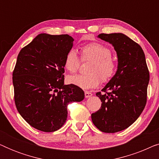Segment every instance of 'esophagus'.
<instances>
[{
	"label": "esophagus",
	"mask_w": 159,
	"mask_h": 159,
	"mask_svg": "<svg viewBox=\"0 0 159 159\" xmlns=\"http://www.w3.org/2000/svg\"><path fill=\"white\" fill-rule=\"evenodd\" d=\"M93 95L92 93H91L90 92H89V91H85L84 92V96H85V98H90Z\"/></svg>",
	"instance_id": "34e87169"
}]
</instances>
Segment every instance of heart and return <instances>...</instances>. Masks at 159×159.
Returning <instances> with one entry per match:
<instances>
[{"instance_id":"b5f03b06","label":"heart","mask_w":159,"mask_h":159,"mask_svg":"<svg viewBox=\"0 0 159 159\" xmlns=\"http://www.w3.org/2000/svg\"><path fill=\"white\" fill-rule=\"evenodd\" d=\"M80 58L82 62L90 61L86 71L82 75L69 76V83L87 90L95 88L102 82H108L116 75L118 69L117 61L112 56L110 48L102 43L93 42L80 48ZM80 59L75 50L67 52L64 61V66L70 73H76L80 66Z\"/></svg>"}]
</instances>
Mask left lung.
Instances as JSON below:
<instances>
[{
  "label": "left lung",
  "instance_id": "obj_1",
  "mask_svg": "<svg viewBox=\"0 0 159 159\" xmlns=\"http://www.w3.org/2000/svg\"><path fill=\"white\" fill-rule=\"evenodd\" d=\"M110 43L118 56L116 75L96 95L101 108L91 115L94 125L106 133H114L129 127L144 109L147 102L149 70L140 45L121 33L98 35Z\"/></svg>",
  "mask_w": 159,
  "mask_h": 159
}]
</instances>
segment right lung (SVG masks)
<instances>
[{
    "label": "right lung",
    "mask_w": 159,
    "mask_h": 159,
    "mask_svg": "<svg viewBox=\"0 0 159 159\" xmlns=\"http://www.w3.org/2000/svg\"><path fill=\"white\" fill-rule=\"evenodd\" d=\"M73 41L69 34H40L17 56L12 77L15 105L23 119L40 131L60 129L69 103L84 98L81 88L64 84V61Z\"/></svg>",
    "instance_id": "add662e5"
}]
</instances>
